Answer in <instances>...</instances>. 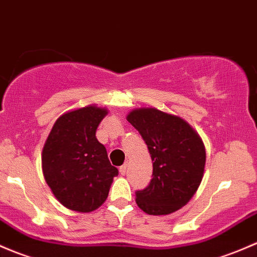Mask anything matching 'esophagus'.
<instances>
[{
  "label": "esophagus",
  "instance_id": "obj_1",
  "mask_svg": "<svg viewBox=\"0 0 257 257\" xmlns=\"http://www.w3.org/2000/svg\"><path fill=\"white\" fill-rule=\"evenodd\" d=\"M126 172H127V165H123L120 167V174L121 176H125Z\"/></svg>",
  "mask_w": 257,
  "mask_h": 257
}]
</instances>
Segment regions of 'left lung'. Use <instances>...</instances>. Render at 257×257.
<instances>
[{
    "instance_id": "left-lung-1",
    "label": "left lung",
    "mask_w": 257,
    "mask_h": 257,
    "mask_svg": "<svg viewBox=\"0 0 257 257\" xmlns=\"http://www.w3.org/2000/svg\"><path fill=\"white\" fill-rule=\"evenodd\" d=\"M127 121L146 142L153 163L152 179L136 192V203L150 215H168L187 204L202 183L207 153L202 139L186 120L139 107Z\"/></svg>"
}]
</instances>
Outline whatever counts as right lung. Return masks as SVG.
I'll return each mask as SVG.
<instances>
[{
    "label": "right lung",
    "instance_id": "1",
    "mask_svg": "<svg viewBox=\"0 0 257 257\" xmlns=\"http://www.w3.org/2000/svg\"><path fill=\"white\" fill-rule=\"evenodd\" d=\"M109 113L106 107L88 105L57 118L42 151V169L54 197L70 210L90 213L109 195L117 168L97 141L96 128Z\"/></svg>",
    "mask_w": 257,
    "mask_h": 257
}]
</instances>
